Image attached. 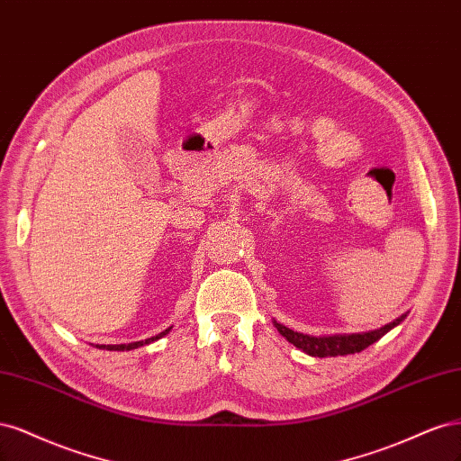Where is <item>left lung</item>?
<instances>
[{
    "instance_id": "8db88e82",
    "label": "left lung",
    "mask_w": 461,
    "mask_h": 461,
    "mask_svg": "<svg viewBox=\"0 0 461 461\" xmlns=\"http://www.w3.org/2000/svg\"><path fill=\"white\" fill-rule=\"evenodd\" d=\"M402 320H404V316H400L394 321L383 325V328H379L375 331L335 335V337H310V335L296 333V331L285 328V325H279V323H276V328L296 348H301L303 352H306L310 356H320V358H325V356H345V354L362 352L369 345H374L375 340H379L384 333H389L393 328H396V325Z\"/></svg>"
}]
</instances>
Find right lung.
<instances>
[{"mask_svg":"<svg viewBox=\"0 0 461 461\" xmlns=\"http://www.w3.org/2000/svg\"><path fill=\"white\" fill-rule=\"evenodd\" d=\"M168 331H170V328L165 330L162 333H158V335H155V337H151V339L136 340V343H128V345H97V348H105V350H131V348H138V347L153 343V340H157V339H160V337H165Z\"/></svg>","mask_w":461,"mask_h":461,"instance_id":"right-lung-1","label":"right lung"}]
</instances>
